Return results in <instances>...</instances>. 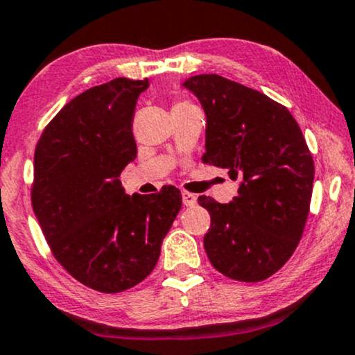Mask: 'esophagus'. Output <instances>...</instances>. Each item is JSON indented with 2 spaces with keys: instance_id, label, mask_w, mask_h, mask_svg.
<instances>
[{
  "instance_id": "1",
  "label": "esophagus",
  "mask_w": 355,
  "mask_h": 355,
  "mask_svg": "<svg viewBox=\"0 0 355 355\" xmlns=\"http://www.w3.org/2000/svg\"><path fill=\"white\" fill-rule=\"evenodd\" d=\"M196 194L193 193H188V191H182V202H184V206H194L196 205Z\"/></svg>"
}]
</instances>
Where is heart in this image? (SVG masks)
<instances>
[{
  "label": "heart",
  "mask_w": 355,
  "mask_h": 355,
  "mask_svg": "<svg viewBox=\"0 0 355 355\" xmlns=\"http://www.w3.org/2000/svg\"><path fill=\"white\" fill-rule=\"evenodd\" d=\"M186 103H191V102H188V101H178L176 103H174V105H186Z\"/></svg>",
  "instance_id": "b5f03b06"
}]
</instances>
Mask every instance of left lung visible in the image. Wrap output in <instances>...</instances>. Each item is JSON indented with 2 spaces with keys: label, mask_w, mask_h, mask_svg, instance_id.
Here are the masks:
<instances>
[{
  "label": "left lung",
  "mask_w": 355,
  "mask_h": 355,
  "mask_svg": "<svg viewBox=\"0 0 355 355\" xmlns=\"http://www.w3.org/2000/svg\"><path fill=\"white\" fill-rule=\"evenodd\" d=\"M206 114L202 162L240 179L238 196L209 211L205 250L225 277L254 284L272 277L295 252L313 188V159L304 134L285 105L221 75H196L184 82Z\"/></svg>",
  "instance_id": "obj_1"
}]
</instances>
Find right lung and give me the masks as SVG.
I'll return each instance as SVG.
<instances>
[{"instance_id":"right-lung-1","label":"right lung","mask_w":355,"mask_h":355,"mask_svg":"<svg viewBox=\"0 0 355 355\" xmlns=\"http://www.w3.org/2000/svg\"><path fill=\"white\" fill-rule=\"evenodd\" d=\"M144 80L119 77L67 103L35 149L31 205L57 261L89 288L119 293L154 270L181 191L127 196L119 181L137 156L132 119Z\"/></svg>"}]
</instances>
